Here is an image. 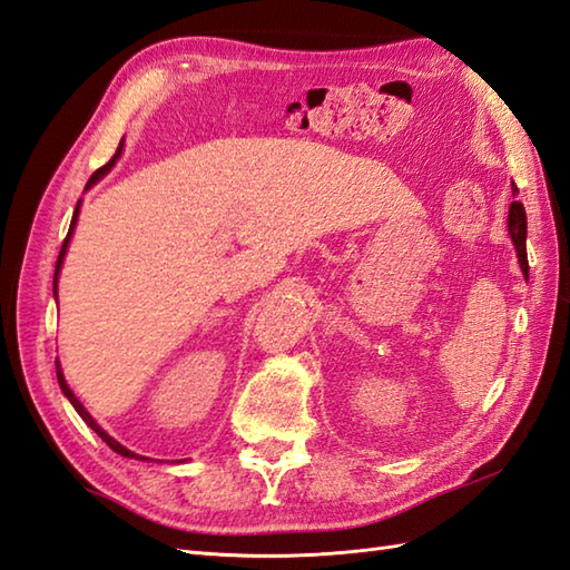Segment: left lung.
<instances>
[{
  "label": "left lung",
  "instance_id": "obj_1",
  "mask_svg": "<svg viewBox=\"0 0 570 570\" xmlns=\"http://www.w3.org/2000/svg\"><path fill=\"white\" fill-rule=\"evenodd\" d=\"M512 193H517V188H512ZM507 227H510L512 242L519 254V264H522V272L529 274V259H527V213L524 205L514 200L510 205V217H507Z\"/></svg>",
  "mask_w": 570,
  "mask_h": 570
}]
</instances>
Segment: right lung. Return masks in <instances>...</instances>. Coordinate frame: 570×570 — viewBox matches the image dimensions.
I'll use <instances>...</instances> for the list:
<instances>
[{
  "instance_id": "add662e5",
  "label": "right lung",
  "mask_w": 570,
  "mask_h": 570,
  "mask_svg": "<svg viewBox=\"0 0 570 570\" xmlns=\"http://www.w3.org/2000/svg\"><path fill=\"white\" fill-rule=\"evenodd\" d=\"M119 151H122V144H119V147H117V151H115V156H112V159L110 161H107L105 166H100L98 168V171H95L92 176H90V180H88V186H92L95 184V180H98L100 176H105L107 171H110V168H112V164L117 161V156H119ZM78 210H80V203L76 205V213H72V220H70V229H68V235H66V239H63V247H60V254H58V262H56V274H53V294H56V282H58V272H60V264H63V257H66V249H68V242H70V235H72V227H76V220H78ZM56 374H58V384H60V390H63V394L70 399V404L72 406H76V411H78V414L82 416V421L85 423H88V426L95 431V433H98L100 435V439L107 443V445H110L112 448V451L115 453H119V455H125V458H137V460H147V458H141V455H137V453H131V451H127V448L122 445V443H117L115 439H112V435L110 433H105L100 426H98V423H95V419L88 414V411H85V406L78 402V399H76V394H72L70 392V386L66 384V380H63V372H60V370H56Z\"/></svg>"
}]
</instances>
